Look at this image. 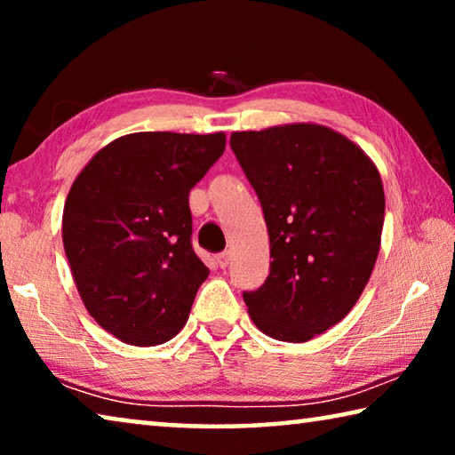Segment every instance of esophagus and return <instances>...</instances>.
I'll use <instances>...</instances> for the list:
<instances>
[{"instance_id": "esophagus-1", "label": "esophagus", "mask_w": 455, "mask_h": 455, "mask_svg": "<svg viewBox=\"0 0 455 455\" xmlns=\"http://www.w3.org/2000/svg\"><path fill=\"white\" fill-rule=\"evenodd\" d=\"M230 259H233V252H230V251H225V252H220V255L217 257V263H219V267H220V268H225V267H228V265H230Z\"/></svg>"}]
</instances>
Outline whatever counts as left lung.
Listing matches in <instances>:
<instances>
[{"mask_svg":"<svg viewBox=\"0 0 455 455\" xmlns=\"http://www.w3.org/2000/svg\"><path fill=\"white\" fill-rule=\"evenodd\" d=\"M230 146L263 206L273 259L244 303L265 335L305 343L345 319L373 273L379 171L347 136L313 122L233 132Z\"/></svg>","mask_w":455,"mask_h":455,"instance_id":"1","label":"left lung"}]
</instances>
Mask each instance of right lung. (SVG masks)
Returning a JSON list of instances; mask_svg holds the SVG:
<instances>
[{
    "mask_svg": "<svg viewBox=\"0 0 455 455\" xmlns=\"http://www.w3.org/2000/svg\"><path fill=\"white\" fill-rule=\"evenodd\" d=\"M225 132H134L76 176L61 241L82 303L122 343L154 347L187 325L209 268L190 244L188 192L222 156Z\"/></svg>",
    "mask_w": 455,
    "mask_h": 455,
    "instance_id": "obj_1",
    "label": "right lung"
}]
</instances>
